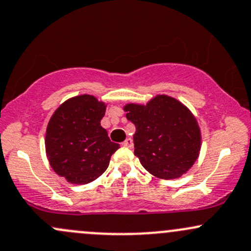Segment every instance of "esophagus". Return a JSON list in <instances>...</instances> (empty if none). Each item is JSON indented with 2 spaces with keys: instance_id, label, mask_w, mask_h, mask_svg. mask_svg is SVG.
Listing matches in <instances>:
<instances>
[{
  "instance_id": "esophagus-1",
  "label": "esophagus",
  "mask_w": 251,
  "mask_h": 251,
  "mask_svg": "<svg viewBox=\"0 0 251 251\" xmlns=\"http://www.w3.org/2000/svg\"><path fill=\"white\" fill-rule=\"evenodd\" d=\"M122 145L125 147H128V148H131L133 147V140L130 139V137H128V139H126L125 141L122 142Z\"/></svg>"
}]
</instances>
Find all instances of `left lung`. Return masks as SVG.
Returning a JSON list of instances; mask_svg holds the SVG:
<instances>
[{"instance_id": "1", "label": "left lung", "mask_w": 251, "mask_h": 251, "mask_svg": "<svg viewBox=\"0 0 251 251\" xmlns=\"http://www.w3.org/2000/svg\"><path fill=\"white\" fill-rule=\"evenodd\" d=\"M126 118L135 126L134 154L153 176L178 178L199 157L201 134L191 112L178 100L157 96L147 105L128 104Z\"/></svg>"}]
</instances>
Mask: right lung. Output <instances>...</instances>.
<instances>
[{
	"label": "right lung",
	"instance_id": "right-lung-1",
	"mask_svg": "<svg viewBox=\"0 0 251 251\" xmlns=\"http://www.w3.org/2000/svg\"><path fill=\"white\" fill-rule=\"evenodd\" d=\"M106 105L93 96L68 99L53 112L45 148L51 168L73 184H86L104 174L120 145L100 126Z\"/></svg>",
	"mask_w": 251,
	"mask_h": 251
}]
</instances>
